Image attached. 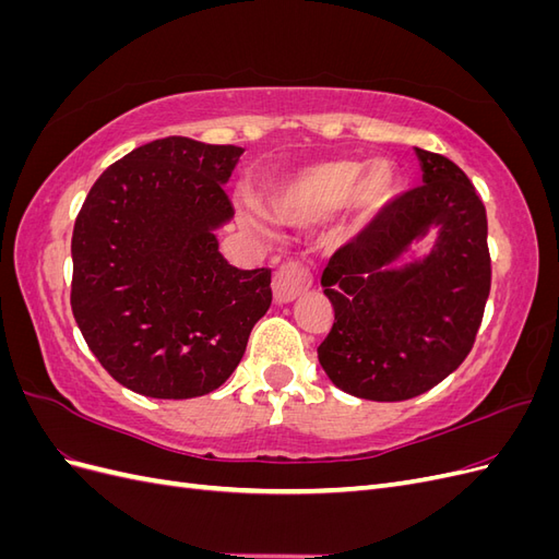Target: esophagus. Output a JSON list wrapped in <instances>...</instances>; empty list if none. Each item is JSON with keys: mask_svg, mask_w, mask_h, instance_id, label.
<instances>
[{"mask_svg": "<svg viewBox=\"0 0 559 559\" xmlns=\"http://www.w3.org/2000/svg\"><path fill=\"white\" fill-rule=\"evenodd\" d=\"M312 286L310 270L300 261H286L282 263L273 275V294L277 302H292Z\"/></svg>", "mask_w": 559, "mask_h": 559, "instance_id": "1", "label": "esophagus"}]
</instances>
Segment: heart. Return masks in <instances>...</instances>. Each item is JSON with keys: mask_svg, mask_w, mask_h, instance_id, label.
<instances>
[{"mask_svg": "<svg viewBox=\"0 0 559 559\" xmlns=\"http://www.w3.org/2000/svg\"><path fill=\"white\" fill-rule=\"evenodd\" d=\"M394 189L396 173L386 160H373L364 167L357 160H329L270 191L265 210L275 222L302 224L347 200L361 218H370L392 200ZM245 222L253 230H265L257 214L247 212Z\"/></svg>", "mask_w": 559, "mask_h": 559, "instance_id": "heart-1", "label": "heart"}]
</instances>
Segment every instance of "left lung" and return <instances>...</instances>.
Returning <instances> with one entry per match:
<instances>
[{
	"mask_svg": "<svg viewBox=\"0 0 559 559\" xmlns=\"http://www.w3.org/2000/svg\"><path fill=\"white\" fill-rule=\"evenodd\" d=\"M415 154L425 183L337 249L321 275L333 326L317 347L319 364L335 386L368 401L419 396L460 368L492 286L476 186L450 158ZM431 225L442 228L432 253L405 264Z\"/></svg>",
	"mask_w": 559,
	"mask_h": 559,
	"instance_id": "obj_1",
	"label": "left lung"
}]
</instances>
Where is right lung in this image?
<instances>
[{
    "mask_svg": "<svg viewBox=\"0 0 559 559\" xmlns=\"http://www.w3.org/2000/svg\"><path fill=\"white\" fill-rule=\"evenodd\" d=\"M240 146L165 138L93 183L72 235V312L107 373L142 396L193 399L238 368L267 312L270 267L230 265L214 228Z\"/></svg>",
    "mask_w": 559,
    "mask_h": 559,
    "instance_id": "right-lung-1",
    "label": "right lung"
}]
</instances>
